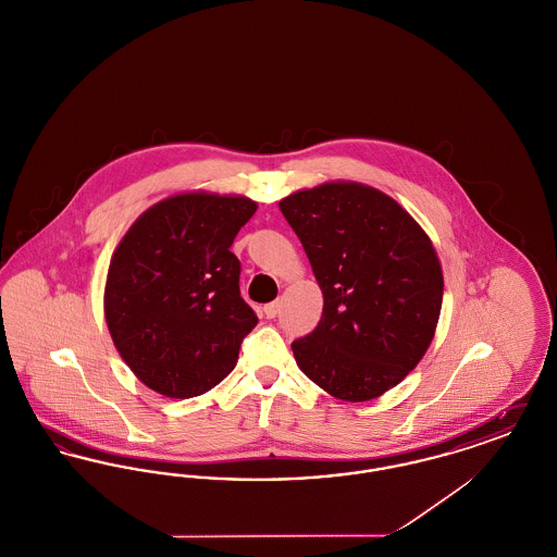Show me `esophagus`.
Here are the masks:
<instances>
[{
  "mask_svg": "<svg viewBox=\"0 0 557 557\" xmlns=\"http://www.w3.org/2000/svg\"><path fill=\"white\" fill-rule=\"evenodd\" d=\"M277 313H280V302H277V300H275V302H269V305H265L267 319H275L277 318Z\"/></svg>",
  "mask_w": 557,
  "mask_h": 557,
  "instance_id": "esophagus-1",
  "label": "esophagus"
}]
</instances>
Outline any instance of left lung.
Wrapping results in <instances>:
<instances>
[{
    "instance_id": "left-lung-1",
    "label": "left lung",
    "mask_w": 557,
    "mask_h": 557,
    "mask_svg": "<svg viewBox=\"0 0 557 557\" xmlns=\"http://www.w3.org/2000/svg\"><path fill=\"white\" fill-rule=\"evenodd\" d=\"M280 211L323 292L318 327L294 341L298 368L332 397H380L434 338L443 271L434 246L391 196L361 184L296 191Z\"/></svg>"
}]
</instances>
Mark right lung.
<instances>
[{
  "label": "right lung",
  "instance_id": "1",
  "mask_svg": "<svg viewBox=\"0 0 557 557\" xmlns=\"http://www.w3.org/2000/svg\"><path fill=\"white\" fill-rule=\"evenodd\" d=\"M255 211L244 196L180 194L144 212L116 246L108 330L148 388L198 397L236 368L259 318L239 296L242 265L230 246Z\"/></svg>",
  "mask_w": 557,
  "mask_h": 557
}]
</instances>
